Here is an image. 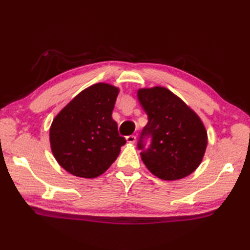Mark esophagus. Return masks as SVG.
I'll return each mask as SVG.
<instances>
[{
    "mask_svg": "<svg viewBox=\"0 0 250 250\" xmlns=\"http://www.w3.org/2000/svg\"><path fill=\"white\" fill-rule=\"evenodd\" d=\"M125 140L128 143H130V144H133V143H135L136 141V136L135 135H128L125 136Z\"/></svg>",
    "mask_w": 250,
    "mask_h": 250,
    "instance_id": "1",
    "label": "esophagus"
}]
</instances>
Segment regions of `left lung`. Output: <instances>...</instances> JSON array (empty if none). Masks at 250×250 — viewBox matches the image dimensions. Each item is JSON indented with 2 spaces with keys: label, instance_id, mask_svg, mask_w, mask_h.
Segmentation results:
<instances>
[{
  "label": "left lung",
  "instance_id": "obj_1",
  "mask_svg": "<svg viewBox=\"0 0 250 250\" xmlns=\"http://www.w3.org/2000/svg\"><path fill=\"white\" fill-rule=\"evenodd\" d=\"M140 103L148 116L137 148L142 160L155 176L176 180L200 166L207 145L201 119L167 88L140 89ZM149 138L151 144L146 147Z\"/></svg>",
  "mask_w": 250,
  "mask_h": 250
}]
</instances>
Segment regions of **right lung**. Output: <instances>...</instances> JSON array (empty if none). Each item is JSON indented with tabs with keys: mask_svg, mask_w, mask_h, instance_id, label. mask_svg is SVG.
Masks as SVG:
<instances>
[{
	"mask_svg": "<svg viewBox=\"0 0 250 250\" xmlns=\"http://www.w3.org/2000/svg\"><path fill=\"white\" fill-rule=\"evenodd\" d=\"M119 89L95 83L76 95L50 126V146L60 166L75 176L103 174L125 144L111 118Z\"/></svg>",
	"mask_w": 250,
	"mask_h": 250,
	"instance_id": "add662e5",
	"label": "right lung"
}]
</instances>
